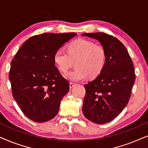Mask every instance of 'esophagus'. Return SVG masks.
Masks as SVG:
<instances>
[{
    "mask_svg": "<svg viewBox=\"0 0 148 148\" xmlns=\"http://www.w3.org/2000/svg\"><path fill=\"white\" fill-rule=\"evenodd\" d=\"M75 85H76V84L74 83V82H70V88L74 87V86H75Z\"/></svg>",
    "mask_w": 148,
    "mask_h": 148,
    "instance_id": "34e87169",
    "label": "esophagus"
}]
</instances>
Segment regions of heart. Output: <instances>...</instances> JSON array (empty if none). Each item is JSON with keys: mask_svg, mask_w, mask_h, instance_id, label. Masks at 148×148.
<instances>
[{"mask_svg": "<svg viewBox=\"0 0 148 148\" xmlns=\"http://www.w3.org/2000/svg\"><path fill=\"white\" fill-rule=\"evenodd\" d=\"M105 49L96 45L92 41L80 38L68 45V53L59 49L54 55L53 60L59 70L66 72L76 62V69L66 74L72 81H81L88 75L95 77L99 75L106 62Z\"/></svg>", "mask_w": 148, "mask_h": 148, "instance_id": "obj_1", "label": "heart"}]
</instances>
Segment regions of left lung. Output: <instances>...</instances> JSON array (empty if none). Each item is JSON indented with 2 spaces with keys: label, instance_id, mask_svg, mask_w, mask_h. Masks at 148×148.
Instances as JSON below:
<instances>
[{
  "label": "left lung",
  "instance_id": "left-lung-1",
  "mask_svg": "<svg viewBox=\"0 0 148 148\" xmlns=\"http://www.w3.org/2000/svg\"><path fill=\"white\" fill-rule=\"evenodd\" d=\"M96 39L105 49L106 59L100 74L84 84L82 112L88 120L105 124L116 118L129 102L135 80L129 53L116 38L103 32L81 35Z\"/></svg>",
  "mask_w": 148,
  "mask_h": 148
}]
</instances>
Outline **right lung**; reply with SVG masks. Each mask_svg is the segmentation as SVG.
<instances>
[{"mask_svg": "<svg viewBox=\"0 0 148 148\" xmlns=\"http://www.w3.org/2000/svg\"><path fill=\"white\" fill-rule=\"evenodd\" d=\"M76 33L36 35L25 41L11 63L13 97L32 121L44 123L58 113L70 86L56 66L53 57Z\"/></svg>", "mask_w": 148, "mask_h": 148, "instance_id": "right-lung-1", "label": "right lung"}]
</instances>
